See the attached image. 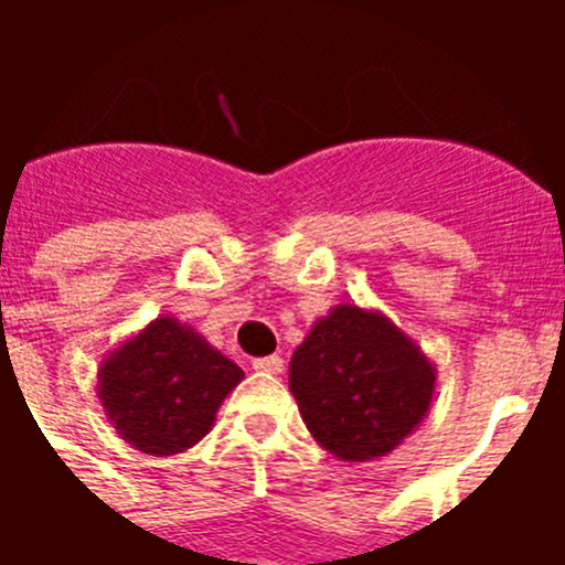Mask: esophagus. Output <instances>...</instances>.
Returning a JSON list of instances; mask_svg holds the SVG:
<instances>
[{
  "instance_id": "34e87169",
  "label": "esophagus",
  "mask_w": 565,
  "mask_h": 565,
  "mask_svg": "<svg viewBox=\"0 0 565 565\" xmlns=\"http://www.w3.org/2000/svg\"><path fill=\"white\" fill-rule=\"evenodd\" d=\"M254 371H259V373H279V371H282V359H279V356L254 359Z\"/></svg>"
}]
</instances>
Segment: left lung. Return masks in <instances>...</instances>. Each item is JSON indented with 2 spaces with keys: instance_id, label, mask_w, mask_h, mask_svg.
Wrapping results in <instances>:
<instances>
[{
  "instance_id": "1",
  "label": "left lung",
  "mask_w": 565,
  "mask_h": 565,
  "mask_svg": "<svg viewBox=\"0 0 565 565\" xmlns=\"http://www.w3.org/2000/svg\"><path fill=\"white\" fill-rule=\"evenodd\" d=\"M308 433L339 461H376L418 430L436 393V364L391 317L339 302L288 364Z\"/></svg>"
}]
</instances>
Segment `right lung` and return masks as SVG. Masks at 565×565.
<instances>
[{
	"mask_svg": "<svg viewBox=\"0 0 565 565\" xmlns=\"http://www.w3.org/2000/svg\"><path fill=\"white\" fill-rule=\"evenodd\" d=\"M243 371L181 319H152L104 353L98 402L115 433L147 456H178L214 427Z\"/></svg>",
	"mask_w": 565,
	"mask_h": 565,
	"instance_id": "1",
	"label": "right lung"
}]
</instances>
